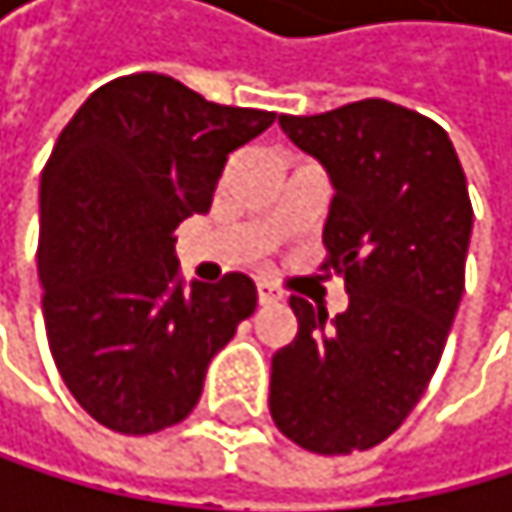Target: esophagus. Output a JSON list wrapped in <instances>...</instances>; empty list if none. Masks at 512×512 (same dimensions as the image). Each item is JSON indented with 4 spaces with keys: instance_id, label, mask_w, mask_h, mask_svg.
Segmentation results:
<instances>
[{
    "instance_id": "obj_1",
    "label": "esophagus",
    "mask_w": 512,
    "mask_h": 512,
    "mask_svg": "<svg viewBox=\"0 0 512 512\" xmlns=\"http://www.w3.org/2000/svg\"><path fill=\"white\" fill-rule=\"evenodd\" d=\"M258 301L261 304H276V301H282V291L273 282H258Z\"/></svg>"
}]
</instances>
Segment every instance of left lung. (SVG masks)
Returning a JSON list of instances; mask_svg holds the SVG:
<instances>
[{
  "label": "left lung",
  "instance_id": "1",
  "mask_svg": "<svg viewBox=\"0 0 512 512\" xmlns=\"http://www.w3.org/2000/svg\"><path fill=\"white\" fill-rule=\"evenodd\" d=\"M334 187L325 270L350 304L331 316L291 294L294 341L273 356L270 415L316 455L384 442L424 396L464 294L473 205L461 159L427 116L368 97L279 116Z\"/></svg>",
  "mask_w": 512,
  "mask_h": 512
}]
</instances>
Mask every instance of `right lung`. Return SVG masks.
<instances>
[{
	"label": "right lung",
	"instance_id": "add662e5",
	"mask_svg": "<svg viewBox=\"0 0 512 512\" xmlns=\"http://www.w3.org/2000/svg\"><path fill=\"white\" fill-rule=\"evenodd\" d=\"M276 113L221 107L162 73L97 88L39 184V282L67 390L116 433L184 421L214 353L258 307L245 273L184 291L174 230L211 208L227 156Z\"/></svg>",
	"mask_w": 512,
	"mask_h": 512
}]
</instances>
